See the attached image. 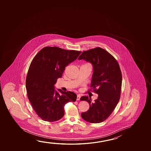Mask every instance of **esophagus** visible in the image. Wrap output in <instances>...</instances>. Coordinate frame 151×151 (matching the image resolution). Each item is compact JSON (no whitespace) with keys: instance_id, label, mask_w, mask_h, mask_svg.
<instances>
[{"instance_id":"34e87169","label":"esophagus","mask_w":151,"mask_h":151,"mask_svg":"<svg viewBox=\"0 0 151 151\" xmlns=\"http://www.w3.org/2000/svg\"><path fill=\"white\" fill-rule=\"evenodd\" d=\"M80 98H81V95H77V101H79V99H80Z\"/></svg>"}]
</instances>
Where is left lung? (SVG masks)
I'll return each instance as SVG.
<instances>
[{"label":"left lung","mask_w":151,"mask_h":151,"mask_svg":"<svg viewBox=\"0 0 151 151\" xmlns=\"http://www.w3.org/2000/svg\"><path fill=\"white\" fill-rule=\"evenodd\" d=\"M78 60H85L92 65L93 73L91 87L99 95L93 101L88 96L81 98V101H85L89 104L88 111L82 113L81 116L89 123H101L110 116L120 99L121 70L115 58L99 47L84 51Z\"/></svg>","instance_id":"obj_1"}]
</instances>
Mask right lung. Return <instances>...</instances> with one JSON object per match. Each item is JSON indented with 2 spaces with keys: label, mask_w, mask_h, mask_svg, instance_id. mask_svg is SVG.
Returning <instances> with one entry per match:
<instances>
[{
  "label": "right lung",
  "mask_w": 151,
  "mask_h": 151,
  "mask_svg": "<svg viewBox=\"0 0 151 151\" xmlns=\"http://www.w3.org/2000/svg\"><path fill=\"white\" fill-rule=\"evenodd\" d=\"M81 52L67 50L57 47L40 50L30 64L26 80L28 97L38 116L43 121L55 122L64 115V106L76 101L72 91H58L55 84L62 78L65 67L76 60Z\"/></svg>",
  "instance_id": "obj_1"
}]
</instances>
